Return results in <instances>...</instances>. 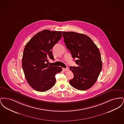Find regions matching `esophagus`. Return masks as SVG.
Masks as SVG:
<instances>
[{"label":"esophagus","instance_id":"obj_1","mask_svg":"<svg viewBox=\"0 0 124 124\" xmlns=\"http://www.w3.org/2000/svg\"><path fill=\"white\" fill-rule=\"evenodd\" d=\"M63 69L64 71H69V69L68 68H63Z\"/></svg>","mask_w":124,"mask_h":124}]
</instances>
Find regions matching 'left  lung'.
Returning a JSON list of instances; mask_svg holds the SVG:
<instances>
[{
    "label": "left lung",
    "mask_w": 124,
    "mask_h": 124,
    "mask_svg": "<svg viewBox=\"0 0 124 124\" xmlns=\"http://www.w3.org/2000/svg\"><path fill=\"white\" fill-rule=\"evenodd\" d=\"M67 48L77 67L70 66L74 77L69 83L74 88L84 91L90 88L97 81L102 63L99 48L88 36L73 31H63Z\"/></svg>",
    "instance_id": "8db88e82"
}]
</instances>
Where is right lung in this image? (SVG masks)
Masks as SVG:
<instances>
[{"instance_id": "right-lung-1", "label": "right lung", "mask_w": 124, "mask_h": 124, "mask_svg": "<svg viewBox=\"0 0 124 124\" xmlns=\"http://www.w3.org/2000/svg\"><path fill=\"white\" fill-rule=\"evenodd\" d=\"M62 37V31L44 30L34 36L25 45L22 58V68L26 79L39 92L52 88L56 83L55 75L62 68L50 66L49 59L54 60L52 50Z\"/></svg>"}]
</instances>
